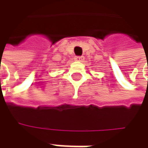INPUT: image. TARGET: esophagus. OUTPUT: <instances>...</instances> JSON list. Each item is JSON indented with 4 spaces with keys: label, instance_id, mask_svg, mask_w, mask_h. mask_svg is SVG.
Segmentation results:
<instances>
[{
    "label": "esophagus",
    "instance_id": "esophagus-1",
    "mask_svg": "<svg viewBox=\"0 0 148 148\" xmlns=\"http://www.w3.org/2000/svg\"><path fill=\"white\" fill-rule=\"evenodd\" d=\"M75 60L76 61H82V60H84V57L83 56H77V57H75Z\"/></svg>",
    "mask_w": 148,
    "mask_h": 148
}]
</instances>
